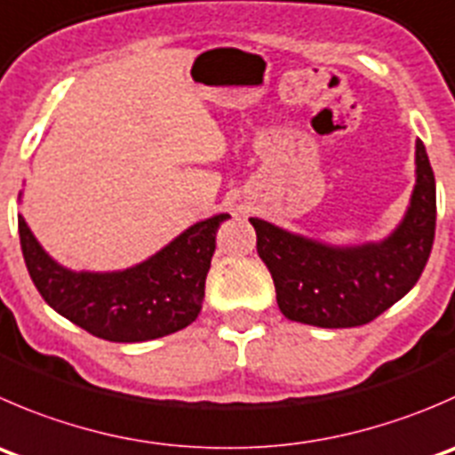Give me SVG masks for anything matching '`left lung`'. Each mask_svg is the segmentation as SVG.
<instances>
[{
    "label": "left lung",
    "instance_id": "left-lung-1",
    "mask_svg": "<svg viewBox=\"0 0 455 455\" xmlns=\"http://www.w3.org/2000/svg\"><path fill=\"white\" fill-rule=\"evenodd\" d=\"M416 166L411 206L380 244L333 249L251 218L284 317L322 329L363 326L411 291L435 237V178L420 140Z\"/></svg>",
    "mask_w": 455,
    "mask_h": 455
}]
</instances>
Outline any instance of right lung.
Returning <instances> with one entry per match:
<instances>
[{"instance_id":"1","label":"right lung","mask_w":455,"mask_h":455,"mask_svg":"<svg viewBox=\"0 0 455 455\" xmlns=\"http://www.w3.org/2000/svg\"><path fill=\"white\" fill-rule=\"evenodd\" d=\"M224 220L227 213L193 224L151 259L117 273L68 271L44 253L21 215L17 224L30 280L60 315L101 339L144 342L197 317Z\"/></svg>"}]
</instances>
